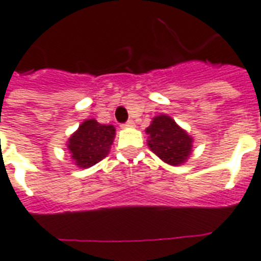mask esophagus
I'll list each match as a JSON object with an SVG mask.
<instances>
[{"mask_svg": "<svg viewBox=\"0 0 261 261\" xmlns=\"http://www.w3.org/2000/svg\"><path fill=\"white\" fill-rule=\"evenodd\" d=\"M134 126H135L134 120H128V122H126L124 124H123V127H134Z\"/></svg>", "mask_w": 261, "mask_h": 261, "instance_id": "obj_1", "label": "esophagus"}]
</instances>
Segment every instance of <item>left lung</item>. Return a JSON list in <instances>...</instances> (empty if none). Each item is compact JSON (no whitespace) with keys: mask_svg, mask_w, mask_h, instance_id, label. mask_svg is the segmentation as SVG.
Returning a JSON list of instances; mask_svg holds the SVG:
<instances>
[{"mask_svg":"<svg viewBox=\"0 0 261 261\" xmlns=\"http://www.w3.org/2000/svg\"><path fill=\"white\" fill-rule=\"evenodd\" d=\"M146 134L149 135L150 150L167 164L179 166L186 162L192 153L193 138L167 115L153 117Z\"/></svg>","mask_w":261,"mask_h":261,"instance_id":"left-lung-1","label":"left lung"}]
</instances>
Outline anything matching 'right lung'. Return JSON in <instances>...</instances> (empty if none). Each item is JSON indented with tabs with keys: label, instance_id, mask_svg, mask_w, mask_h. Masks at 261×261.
I'll return each mask as SVG.
<instances>
[{
	"label": "right lung",
	"instance_id": "right-lung-1",
	"mask_svg": "<svg viewBox=\"0 0 261 261\" xmlns=\"http://www.w3.org/2000/svg\"><path fill=\"white\" fill-rule=\"evenodd\" d=\"M115 139V127L87 119L68 139V150L77 167L89 168L109 153Z\"/></svg>",
	"mask_w": 261,
	"mask_h": 261
}]
</instances>
